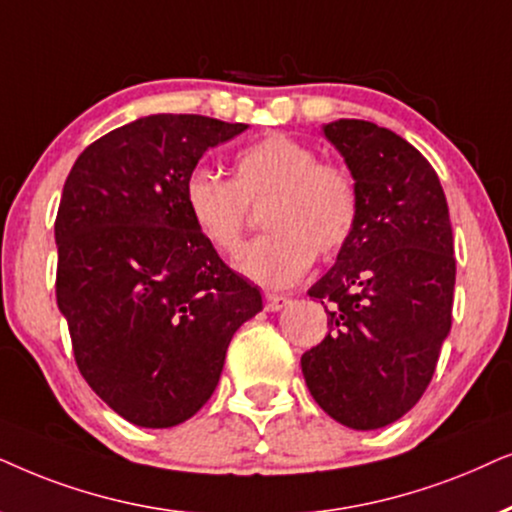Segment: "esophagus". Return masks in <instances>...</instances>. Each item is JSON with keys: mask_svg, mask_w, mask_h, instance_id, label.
<instances>
[{"mask_svg": "<svg viewBox=\"0 0 512 512\" xmlns=\"http://www.w3.org/2000/svg\"><path fill=\"white\" fill-rule=\"evenodd\" d=\"M288 304H290V299L285 295H271V292L264 295V309L267 311H281L283 306H288Z\"/></svg>", "mask_w": 512, "mask_h": 512, "instance_id": "esophagus-1", "label": "esophagus"}]
</instances>
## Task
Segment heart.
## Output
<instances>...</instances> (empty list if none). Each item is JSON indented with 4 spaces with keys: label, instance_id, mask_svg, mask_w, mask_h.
<instances>
[{
    "label": "heart",
    "instance_id": "heart-1",
    "mask_svg": "<svg viewBox=\"0 0 512 512\" xmlns=\"http://www.w3.org/2000/svg\"><path fill=\"white\" fill-rule=\"evenodd\" d=\"M189 222L217 255L241 245L250 206H262L267 234L245 245L236 269L267 288L295 283L316 260L337 255L360 220V187L351 168L320 161L306 142L271 133L234 156V177L189 173L182 187Z\"/></svg>",
    "mask_w": 512,
    "mask_h": 512
}]
</instances>
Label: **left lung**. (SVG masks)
I'll use <instances>...</instances> for the list:
<instances>
[{"label":"left lung","instance_id":"left-lung-1","mask_svg":"<svg viewBox=\"0 0 512 512\" xmlns=\"http://www.w3.org/2000/svg\"><path fill=\"white\" fill-rule=\"evenodd\" d=\"M360 187L356 234L309 290L327 335L302 356L313 400L339 424L372 431L410 412L452 327L456 257L431 163L370 121L323 126Z\"/></svg>","mask_w":512,"mask_h":512}]
</instances>
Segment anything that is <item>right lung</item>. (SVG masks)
<instances>
[{"instance_id":"right-lung-1","label":"right lung","mask_w":512,"mask_h":512,"mask_svg":"<svg viewBox=\"0 0 512 512\" xmlns=\"http://www.w3.org/2000/svg\"><path fill=\"white\" fill-rule=\"evenodd\" d=\"M245 124L152 114L88 145L56 217V299L86 384L119 417L168 428L220 381L234 332L262 311L189 222L182 187Z\"/></svg>"}]
</instances>
